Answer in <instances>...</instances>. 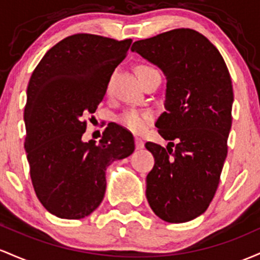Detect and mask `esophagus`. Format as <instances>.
I'll list each match as a JSON object with an SVG mask.
<instances>
[{"label": "esophagus", "mask_w": 260, "mask_h": 260, "mask_svg": "<svg viewBox=\"0 0 260 260\" xmlns=\"http://www.w3.org/2000/svg\"><path fill=\"white\" fill-rule=\"evenodd\" d=\"M135 146H136V150H141V148H144V141H142L141 139L136 138L135 139Z\"/></svg>", "instance_id": "obj_1"}]
</instances>
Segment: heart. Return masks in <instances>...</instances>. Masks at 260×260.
<instances>
[{
    "label": "heart",
    "instance_id": "b5f03b06",
    "mask_svg": "<svg viewBox=\"0 0 260 260\" xmlns=\"http://www.w3.org/2000/svg\"><path fill=\"white\" fill-rule=\"evenodd\" d=\"M150 69H152L151 66L147 65H139L136 67V74L138 76L142 75L144 72L148 71ZM107 89H109V83H108ZM151 119H152V114L150 112H142V110H127L119 118V122L127 129L131 133L135 134H141L144 133L147 127V125L150 124Z\"/></svg>",
    "mask_w": 260,
    "mask_h": 260
}]
</instances>
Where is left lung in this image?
I'll use <instances>...</instances> for the list:
<instances>
[{
	"instance_id": "left-lung-1",
	"label": "left lung",
	"mask_w": 260,
	"mask_h": 260,
	"mask_svg": "<svg viewBox=\"0 0 260 260\" xmlns=\"http://www.w3.org/2000/svg\"><path fill=\"white\" fill-rule=\"evenodd\" d=\"M131 51L167 77L166 112L156 126L171 142H146L154 158L146 197L163 221L186 222L206 211L220 183L232 125L231 76L214 44L194 29L138 40Z\"/></svg>"
}]
</instances>
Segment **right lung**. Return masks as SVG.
I'll use <instances>...</instances> for the list:
<instances>
[{
	"label": "right lung",
	"mask_w": 260,
	"mask_h": 260,
	"mask_svg": "<svg viewBox=\"0 0 260 260\" xmlns=\"http://www.w3.org/2000/svg\"><path fill=\"white\" fill-rule=\"evenodd\" d=\"M131 42L74 34L52 46L31 74L24 148L34 191L55 216H88L104 198L109 163L135 150L131 133L119 125L108 126L99 144L82 142L87 116L103 101Z\"/></svg>",
	"instance_id": "obj_1"
}]
</instances>
